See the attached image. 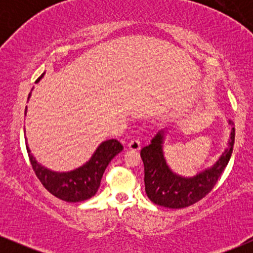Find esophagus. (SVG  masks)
Segmentation results:
<instances>
[{
    "instance_id": "obj_1",
    "label": "esophagus",
    "mask_w": 253,
    "mask_h": 253,
    "mask_svg": "<svg viewBox=\"0 0 253 253\" xmlns=\"http://www.w3.org/2000/svg\"><path fill=\"white\" fill-rule=\"evenodd\" d=\"M140 146H141V144H140V140H139V139H132V140L128 143V149L132 151L140 150Z\"/></svg>"
}]
</instances>
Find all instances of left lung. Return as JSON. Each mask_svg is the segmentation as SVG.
Listing matches in <instances>:
<instances>
[{
	"mask_svg": "<svg viewBox=\"0 0 253 253\" xmlns=\"http://www.w3.org/2000/svg\"><path fill=\"white\" fill-rule=\"evenodd\" d=\"M229 125L232 129L227 149L211 169L194 177L176 175L168 167L163 155V130L151 140L149 146L143 147L140 156L144 163L145 191L151 201L162 207L177 210L189 207L207 195L215 187L233 151L236 129L233 121H229Z\"/></svg>",
	"mask_w": 253,
	"mask_h": 253,
	"instance_id": "1",
	"label": "left lung"
}]
</instances>
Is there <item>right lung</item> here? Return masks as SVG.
Masks as SVG:
<instances>
[{
	"instance_id": "obj_1",
	"label": "right lung",
	"mask_w": 253,
	"mask_h": 253,
	"mask_svg": "<svg viewBox=\"0 0 253 253\" xmlns=\"http://www.w3.org/2000/svg\"><path fill=\"white\" fill-rule=\"evenodd\" d=\"M43 74L38 78L36 83L39 82ZM30 96L31 92L28 98ZM26 110H27V107H26L25 113ZM26 147H27L32 168L45 189L50 191L52 195L66 202H81L94 196L100 188L101 178L106 168L108 167L110 161L124 149L123 145L119 143L117 139L106 140L97 147L89 162H86L83 167L69 171V172H54L38 163L36 158L31 155L27 144H26Z\"/></svg>"
}]
</instances>
